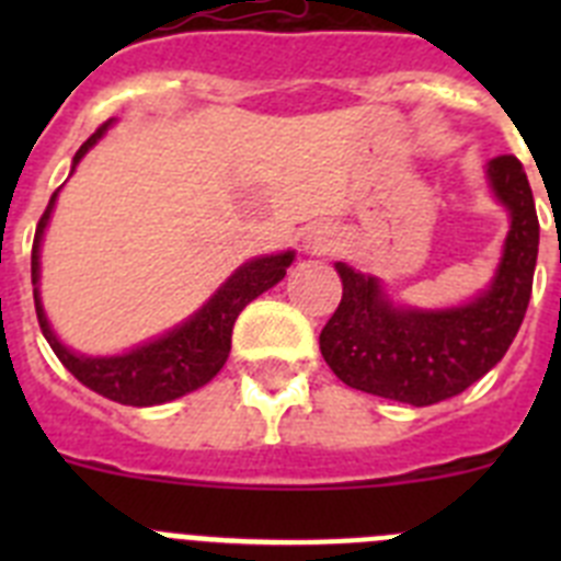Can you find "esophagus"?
I'll return each mask as SVG.
<instances>
[{
  "mask_svg": "<svg viewBox=\"0 0 561 561\" xmlns=\"http://www.w3.org/2000/svg\"><path fill=\"white\" fill-rule=\"evenodd\" d=\"M336 244H340V238L329 227H317L306 236V250H311L314 255H329V252L336 250Z\"/></svg>",
  "mask_w": 561,
  "mask_h": 561,
  "instance_id": "obj_1",
  "label": "esophagus"
}]
</instances>
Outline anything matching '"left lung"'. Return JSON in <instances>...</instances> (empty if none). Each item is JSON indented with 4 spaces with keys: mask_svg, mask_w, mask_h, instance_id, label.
I'll use <instances>...</instances> for the list:
<instances>
[{
    "mask_svg": "<svg viewBox=\"0 0 561 561\" xmlns=\"http://www.w3.org/2000/svg\"><path fill=\"white\" fill-rule=\"evenodd\" d=\"M494 196L512 216L492 286L455 309H399L370 275L336 264L342 300L320 351L348 388L427 408L453 399L505 356L531 300L539 219L523 162L500 153L485 168Z\"/></svg>",
    "mask_w": 561,
    "mask_h": 561,
    "instance_id": "left-lung-1",
    "label": "left lung"
}]
</instances>
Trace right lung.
<instances>
[{
	"instance_id": "obj_1",
	"label": "right lung",
	"mask_w": 561,
	"mask_h": 561,
	"mask_svg": "<svg viewBox=\"0 0 561 561\" xmlns=\"http://www.w3.org/2000/svg\"><path fill=\"white\" fill-rule=\"evenodd\" d=\"M112 121L103 123L81 148H78L76 160H72V171L78 162L83 160V153L101 140ZM58 191L49 196V205L44 216L38 219L36 238H33V255H30V275H33V300H36L38 325H42L44 340L49 342V348L56 351L64 368L76 376L81 385L89 390L106 396V399L117 401V404H128V408H151V404H165V401L180 399V396L191 393V390L202 388L213 376L225 368L227 356H230V340L232 325H236L238 314L244 311L247 304H252L257 295H264L266 289L284 280L286 270L295 261V252H280V255H266L247 261L244 266H238L227 284L221 286L216 295L202 306L191 320L180 325V329L168 331L160 340H151L146 345H137L134 351L121 356H81L76 351H69L56 331L49 329L47 314H44L42 297H38V277H42V238L44 227L49 221V213L56 207Z\"/></svg>"
}]
</instances>
